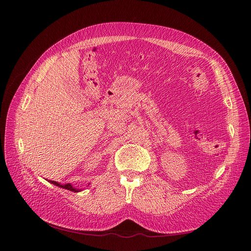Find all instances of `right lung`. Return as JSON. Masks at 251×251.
Here are the masks:
<instances>
[{
    "label": "right lung",
    "mask_w": 251,
    "mask_h": 251,
    "mask_svg": "<svg viewBox=\"0 0 251 251\" xmlns=\"http://www.w3.org/2000/svg\"><path fill=\"white\" fill-rule=\"evenodd\" d=\"M50 183H52V184H55V185H57V186H59V187H62V188H65V189H68V190L73 191V192H78V191H79L78 189L73 188L71 184H69V183H68V184H65V185H61V184H59L58 182H55V181H51V180H50Z\"/></svg>",
    "instance_id": "obj_1"
}]
</instances>
